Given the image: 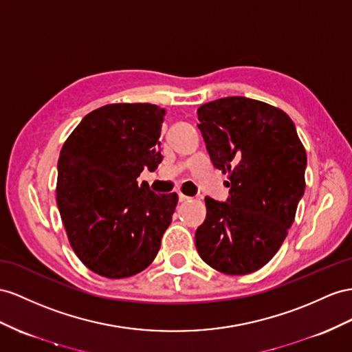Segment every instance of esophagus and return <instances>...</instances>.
I'll return each instance as SVG.
<instances>
[{"instance_id":"34e87169","label":"esophagus","mask_w":352,"mask_h":352,"mask_svg":"<svg viewBox=\"0 0 352 352\" xmlns=\"http://www.w3.org/2000/svg\"><path fill=\"white\" fill-rule=\"evenodd\" d=\"M178 199H179V202H186V201L190 199V197L186 196V195H183V193H178Z\"/></svg>"}]
</instances>
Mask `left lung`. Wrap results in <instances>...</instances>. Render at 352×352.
Wrapping results in <instances>:
<instances>
[{
  "label": "left lung",
  "instance_id": "obj_1",
  "mask_svg": "<svg viewBox=\"0 0 352 352\" xmlns=\"http://www.w3.org/2000/svg\"><path fill=\"white\" fill-rule=\"evenodd\" d=\"M197 119L230 190L226 202L205 197L196 250L219 272H256L276 254L294 221L305 193V147L290 117L251 98L215 99L197 108Z\"/></svg>",
  "mask_w": 352,
  "mask_h": 352
}]
</instances>
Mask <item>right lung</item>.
Returning <instances> with one entry per match:
<instances>
[{"instance_id":"right-lung-1","label":"right lung","mask_w":352,"mask_h":352,"mask_svg":"<svg viewBox=\"0 0 352 352\" xmlns=\"http://www.w3.org/2000/svg\"><path fill=\"white\" fill-rule=\"evenodd\" d=\"M165 110L110 104L83 117L60 150L56 202L69 244L92 272L137 275L155 260L173 221L177 193L157 195L137 178L164 159Z\"/></svg>"}]
</instances>
